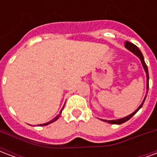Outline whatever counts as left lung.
<instances>
[{
	"instance_id": "left-lung-1",
	"label": "left lung",
	"mask_w": 157,
	"mask_h": 157,
	"mask_svg": "<svg viewBox=\"0 0 157 157\" xmlns=\"http://www.w3.org/2000/svg\"><path fill=\"white\" fill-rule=\"evenodd\" d=\"M125 48H127L128 50H129L130 52H132L133 54L135 55H136L137 57H138L140 59V61H141L142 66H143V68L145 70V74H146V92H148V89H149V73H148V68H147V65L145 64V59H144V56L142 55L141 51L139 49V48L135 45L134 44H132V43H129V42H126L125 43ZM146 98V95L145 96V98L144 100L142 101L141 104L139 106V108L136 110H135V112H133L131 114H129V115L126 116V117H124V118H118V119H113V120H106V119H102V121H105L108 122L109 124H121L123 123H124V122L128 121V119H130V118L133 117V116L135 115L136 113L138 112L140 109H141V107L144 104V102H145V100Z\"/></svg>"
}]
</instances>
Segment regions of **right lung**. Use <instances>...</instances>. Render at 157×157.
Wrapping results in <instances>:
<instances>
[{"label": "right lung", "mask_w": 157, "mask_h": 157, "mask_svg": "<svg viewBox=\"0 0 157 157\" xmlns=\"http://www.w3.org/2000/svg\"><path fill=\"white\" fill-rule=\"evenodd\" d=\"M63 109H64V107L62 108V109H61V110H60V112H59V113L58 115L56 116V117H55V118H54V119H52L51 121L48 122V123H45V124H39V126H45V125H48V124H51V123H53V122L56 121V120H57V119H58V118H59V117L60 116V114H61L62 110H63Z\"/></svg>", "instance_id": "add662e5"}]
</instances>
